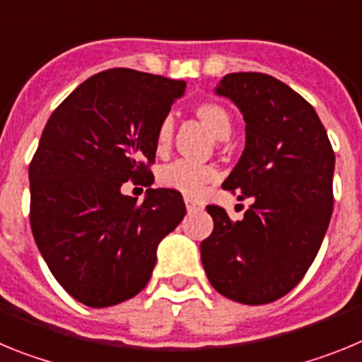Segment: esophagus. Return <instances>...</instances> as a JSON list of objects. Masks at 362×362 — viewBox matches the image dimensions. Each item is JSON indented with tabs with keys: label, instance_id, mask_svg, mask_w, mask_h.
I'll return each instance as SVG.
<instances>
[{
	"label": "esophagus",
	"instance_id": "esophagus-1",
	"mask_svg": "<svg viewBox=\"0 0 362 362\" xmlns=\"http://www.w3.org/2000/svg\"><path fill=\"white\" fill-rule=\"evenodd\" d=\"M185 204H187V210H188V214H192V212H197V210H201V204H197L196 201H192L190 197H185Z\"/></svg>",
	"mask_w": 362,
	"mask_h": 362
}]
</instances>
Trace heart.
Wrapping results in <instances>:
<instances>
[{"label": "heart", "instance_id": "b5f03b06", "mask_svg": "<svg viewBox=\"0 0 362 362\" xmlns=\"http://www.w3.org/2000/svg\"><path fill=\"white\" fill-rule=\"evenodd\" d=\"M194 114L219 141L226 139L232 134V116L221 103H216V101L197 103ZM172 136H174V121L172 117H165L156 130V150L159 153L168 150ZM214 177H216V170L212 166L197 165V163L183 161V159L165 165L158 172V181L161 187L177 190L185 196H197L204 185L210 183Z\"/></svg>", "mask_w": 362, "mask_h": 362}]
</instances>
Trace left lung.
Returning a JSON list of instances; mask_svg holds the SVG:
<instances>
[{"label": "left lung", "mask_w": 362, "mask_h": 362, "mask_svg": "<svg viewBox=\"0 0 362 362\" xmlns=\"http://www.w3.org/2000/svg\"><path fill=\"white\" fill-rule=\"evenodd\" d=\"M216 94L232 99L246 123L245 150L223 188L252 204L241 221L206 206L214 230L201 243V261L221 296L267 305L296 288L321 248L335 156L317 112L279 79L226 74Z\"/></svg>", "instance_id": "8db88e82"}]
</instances>
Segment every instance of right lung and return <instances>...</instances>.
Returning <instances> with one entry per match:
<instances>
[{
    "mask_svg": "<svg viewBox=\"0 0 362 362\" xmlns=\"http://www.w3.org/2000/svg\"><path fill=\"white\" fill-rule=\"evenodd\" d=\"M185 81L110 69L76 88L45 124L28 166L34 241L57 283L105 308L137 296L165 235L187 214L183 197L148 188L123 196L129 179L150 187L156 130Z\"/></svg>",
    "mask_w": 362,
    "mask_h": 362,
    "instance_id": "right-lung-1",
    "label": "right lung"
}]
</instances>
